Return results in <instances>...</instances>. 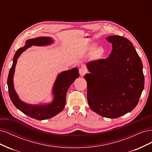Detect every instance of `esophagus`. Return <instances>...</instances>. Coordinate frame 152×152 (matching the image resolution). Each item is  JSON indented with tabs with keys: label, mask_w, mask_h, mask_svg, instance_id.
Returning a JSON list of instances; mask_svg holds the SVG:
<instances>
[{
	"label": "esophagus",
	"mask_w": 152,
	"mask_h": 152,
	"mask_svg": "<svg viewBox=\"0 0 152 152\" xmlns=\"http://www.w3.org/2000/svg\"><path fill=\"white\" fill-rule=\"evenodd\" d=\"M87 73V70L85 67H81L80 68H79V73L81 76H84Z\"/></svg>",
	"instance_id": "esophagus-1"
}]
</instances>
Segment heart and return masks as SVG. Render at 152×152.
I'll return each instance as SVG.
<instances>
[{"instance_id":"heart-1","label":"heart","mask_w":152,"mask_h":152,"mask_svg":"<svg viewBox=\"0 0 152 152\" xmlns=\"http://www.w3.org/2000/svg\"><path fill=\"white\" fill-rule=\"evenodd\" d=\"M101 53H102V50H101L100 49H99V50H97V54H100Z\"/></svg>"}]
</instances>
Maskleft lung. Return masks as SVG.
<instances>
[{
  "mask_svg": "<svg viewBox=\"0 0 152 152\" xmlns=\"http://www.w3.org/2000/svg\"><path fill=\"white\" fill-rule=\"evenodd\" d=\"M112 44L107 59L87 63L90 73L84 75L87 102L101 116L115 118L134 109L144 89L141 59L130 40L118 35L107 38Z\"/></svg>",
  "mask_w": 152,
  "mask_h": 152,
  "instance_id": "8db88e82",
  "label": "left lung"
}]
</instances>
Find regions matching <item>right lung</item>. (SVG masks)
Here are the masks:
<instances>
[{
	"label": "right lung",
	"instance_id": "add662e5",
	"mask_svg": "<svg viewBox=\"0 0 152 152\" xmlns=\"http://www.w3.org/2000/svg\"><path fill=\"white\" fill-rule=\"evenodd\" d=\"M53 42L51 38L48 37L28 39L25 45L17 50L13 58V63L10 69L7 78L8 91L11 102L21 112L31 118L39 121L45 120L56 115L63 110L66 103V94L69 87L74 80L79 77V69L74 68L70 70L63 72L58 75L53 88L54 94L53 102L45 105H32L26 104L21 101L14 88L13 76L15 73L17 59L21 54L31 45H47Z\"/></svg>",
	"mask_w": 152,
	"mask_h": 152
}]
</instances>
